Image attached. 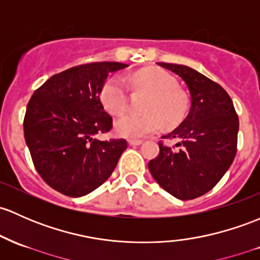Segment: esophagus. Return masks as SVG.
Listing matches in <instances>:
<instances>
[{
  "label": "esophagus",
  "instance_id": "1",
  "mask_svg": "<svg viewBox=\"0 0 260 260\" xmlns=\"http://www.w3.org/2000/svg\"><path fill=\"white\" fill-rule=\"evenodd\" d=\"M128 143H129V146H139V144L143 143V141L142 139H129Z\"/></svg>",
  "mask_w": 260,
  "mask_h": 260
}]
</instances>
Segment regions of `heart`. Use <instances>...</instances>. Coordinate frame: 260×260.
<instances>
[{
    "mask_svg": "<svg viewBox=\"0 0 260 260\" xmlns=\"http://www.w3.org/2000/svg\"><path fill=\"white\" fill-rule=\"evenodd\" d=\"M136 88L151 93L144 106L146 114H123L114 123L118 136L131 139L143 138L162 128L163 122L173 127L184 118L188 101L180 92L176 77L165 70L148 67L133 73L127 80ZM100 101L106 111L121 114L128 106V88L118 76L106 80L100 91Z\"/></svg>",
    "mask_w": 260,
    "mask_h": 260,
    "instance_id": "b5f03b06",
    "label": "heart"
}]
</instances>
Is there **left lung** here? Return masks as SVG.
<instances>
[{"instance_id": "left-lung-1", "label": "left lung", "mask_w": 260, "mask_h": 260, "mask_svg": "<svg viewBox=\"0 0 260 260\" xmlns=\"http://www.w3.org/2000/svg\"><path fill=\"white\" fill-rule=\"evenodd\" d=\"M178 75L190 94L185 119L165 139H178L173 147L159 141V153L149 160L153 178L169 194L182 201L206 194L222 179L237 154L239 119L229 94L217 82L183 64L158 63Z\"/></svg>"}]
</instances>
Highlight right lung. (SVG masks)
<instances>
[{"mask_svg": "<svg viewBox=\"0 0 260 260\" xmlns=\"http://www.w3.org/2000/svg\"><path fill=\"white\" fill-rule=\"evenodd\" d=\"M128 64L93 62L53 75L32 94L23 119L24 139L38 174L68 197L91 193L106 182L128 143L98 141L113 119L100 101L108 75Z\"/></svg>", "mask_w": 260, "mask_h": 260, "instance_id": "obj_1", "label": "right lung"}]
</instances>
